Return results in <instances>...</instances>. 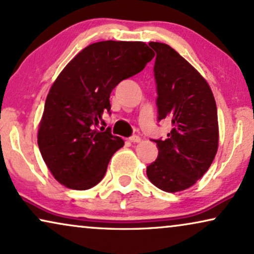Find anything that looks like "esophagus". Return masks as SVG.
Instances as JSON below:
<instances>
[{"mask_svg": "<svg viewBox=\"0 0 254 254\" xmlns=\"http://www.w3.org/2000/svg\"><path fill=\"white\" fill-rule=\"evenodd\" d=\"M129 141H130V142H133V143L140 142V141H141V137L139 136V135H133V136H130V137H129Z\"/></svg>", "mask_w": 254, "mask_h": 254, "instance_id": "1", "label": "esophagus"}]
</instances>
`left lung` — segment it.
Segmentation results:
<instances>
[{"instance_id": "left-lung-1", "label": "left lung", "mask_w": 254, "mask_h": 254, "mask_svg": "<svg viewBox=\"0 0 254 254\" xmlns=\"http://www.w3.org/2000/svg\"><path fill=\"white\" fill-rule=\"evenodd\" d=\"M156 52L157 120L171 121L166 140H154L157 159L147 167L154 186L177 192L193 186L206 173L218 149V119L209 84L179 52L150 42Z\"/></svg>"}]
</instances>
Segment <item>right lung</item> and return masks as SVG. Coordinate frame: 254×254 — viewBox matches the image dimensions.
I'll list each match as a JSON object with an SVG mask.
<instances>
[{
	"instance_id": "right-lung-1",
	"label": "right lung",
	"mask_w": 254,
	"mask_h": 254,
	"mask_svg": "<svg viewBox=\"0 0 254 254\" xmlns=\"http://www.w3.org/2000/svg\"><path fill=\"white\" fill-rule=\"evenodd\" d=\"M154 56L143 42H98L61 72L49 91L38 128L42 157L59 183L86 190L104 179L111 157L125 143L110 127L105 131L95 128L106 126L103 115L111 114L113 88L142 71Z\"/></svg>"
}]
</instances>
